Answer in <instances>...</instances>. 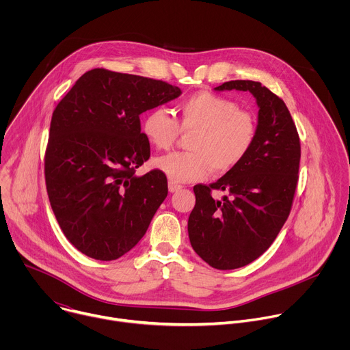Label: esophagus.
Listing matches in <instances>:
<instances>
[{
	"instance_id": "1",
	"label": "esophagus",
	"mask_w": 350,
	"mask_h": 350,
	"mask_svg": "<svg viewBox=\"0 0 350 350\" xmlns=\"http://www.w3.org/2000/svg\"><path fill=\"white\" fill-rule=\"evenodd\" d=\"M180 189H181V185H178V184L173 183V181H169V191L170 192H177Z\"/></svg>"
}]
</instances>
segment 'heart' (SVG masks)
<instances>
[{"instance_id": "heart-1", "label": "heart", "mask_w": 350, "mask_h": 350, "mask_svg": "<svg viewBox=\"0 0 350 350\" xmlns=\"http://www.w3.org/2000/svg\"><path fill=\"white\" fill-rule=\"evenodd\" d=\"M176 118L165 108H154L142 119L146 141L158 149L170 148L180 134L196 130L191 152H172L159 157L154 165L173 183L208 178L237 167L251 152L256 139V120L232 99L213 92H198L177 105ZM180 126H178V123Z\"/></svg>"}]
</instances>
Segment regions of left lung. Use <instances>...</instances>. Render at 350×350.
Returning a JSON list of instances; mask_svg holds the SVG:
<instances>
[{
    "label": "left lung",
    "mask_w": 350,
    "mask_h": 350,
    "mask_svg": "<svg viewBox=\"0 0 350 350\" xmlns=\"http://www.w3.org/2000/svg\"><path fill=\"white\" fill-rule=\"evenodd\" d=\"M249 91L259 108L251 152L216 183L195 185L188 237L196 255L217 270H232L263 255L286 221L297 183L301 142L282 101L259 81L232 80L215 91ZM212 189L228 192L220 202Z\"/></svg>",
    "instance_id": "8db88e82"
}]
</instances>
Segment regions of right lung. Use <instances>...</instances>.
Here are the masks:
<instances>
[{
  "label": "right lung",
  "instance_id": "right-lung-1",
  "mask_svg": "<svg viewBox=\"0 0 350 350\" xmlns=\"http://www.w3.org/2000/svg\"><path fill=\"white\" fill-rule=\"evenodd\" d=\"M180 95L162 80L92 69L57 105L45 151L46 192L65 237L88 258L127 254L167 196L162 172L135 174L151 154L139 115Z\"/></svg>",
  "mask_w": 350,
  "mask_h": 350
}]
</instances>
